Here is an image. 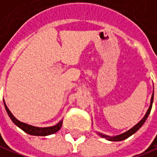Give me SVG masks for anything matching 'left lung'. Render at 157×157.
<instances>
[{"label":"left lung","instance_id":"1","mask_svg":"<svg viewBox=\"0 0 157 157\" xmlns=\"http://www.w3.org/2000/svg\"><path fill=\"white\" fill-rule=\"evenodd\" d=\"M153 100H154V93L152 94V97H151V100H150V105L148 107V109H147V111L146 114H145V116L141 119L140 122H138L136 125L134 126H133L131 129H129L128 131H126L125 133H121V134H119V135H116V136H108V135H105V134H103V133H98L101 136V137H103V138H105L108 140H111V141H120V140H123L126 139V138H128L129 136H131L132 134H133L134 133H136L139 129H140V127L142 126V125L144 124V122L146 121V119H147V117H148V115H149V113H150V111H151V108H152V105H153Z\"/></svg>","mask_w":157,"mask_h":157}]
</instances>
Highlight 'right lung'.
Here are the masks:
<instances>
[{"label": "right lung", "mask_w": 157, "mask_h": 157, "mask_svg": "<svg viewBox=\"0 0 157 157\" xmlns=\"http://www.w3.org/2000/svg\"><path fill=\"white\" fill-rule=\"evenodd\" d=\"M4 106H5V109L7 111V113H8L9 117L13 121V123L16 126H18L19 128H21L25 133H28V134L36 135V136H46V135H50V134H52V133L58 132L59 130L61 128V126H62V121L63 120H60L57 125L49 126V127H38V126H31V125H28V124L24 123V122H21L17 119H16L14 117V115L11 113L10 111L9 110L8 106L6 105L5 102H4Z\"/></svg>", "instance_id": "add662e5"}]
</instances>
